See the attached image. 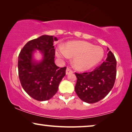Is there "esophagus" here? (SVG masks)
Instances as JSON below:
<instances>
[{"label": "esophagus", "mask_w": 132, "mask_h": 132, "mask_svg": "<svg viewBox=\"0 0 132 132\" xmlns=\"http://www.w3.org/2000/svg\"><path fill=\"white\" fill-rule=\"evenodd\" d=\"M72 73V70L70 69V68H67V69H66V75L69 74V73Z\"/></svg>", "instance_id": "obj_1"}]
</instances>
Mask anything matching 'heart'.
Returning <instances> with one entry per match:
<instances>
[{"label":"heart","instance_id":"obj_1","mask_svg":"<svg viewBox=\"0 0 132 132\" xmlns=\"http://www.w3.org/2000/svg\"><path fill=\"white\" fill-rule=\"evenodd\" d=\"M56 55L60 59L74 57V68L78 71H84L98 64L104 57V52L101 47L95 46L89 42L71 41L65 44L64 48L60 47L56 51Z\"/></svg>","mask_w":132,"mask_h":132}]
</instances>
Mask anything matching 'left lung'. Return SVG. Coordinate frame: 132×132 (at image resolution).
<instances>
[{
	"mask_svg": "<svg viewBox=\"0 0 132 132\" xmlns=\"http://www.w3.org/2000/svg\"><path fill=\"white\" fill-rule=\"evenodd\" d=\"M75 73L77 78L75 90L78 97L86 103H96L103 99L113 87L117 75L115 56L109 51L106 61L94 71Z\"/></svg>",
	"mask_w": 132,
	"mask_h": 132,
	"instance_id": "obj_1",
	"label": "left lung"
}]
</instances>
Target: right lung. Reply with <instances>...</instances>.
Here are the masks:
<instances>
[{
	"instance_id": "obj_1",
	"label": "right lung",
	"mask_w": 132,
	"mask_h": 132,
	"mask_svg": "<svg viewBox=\"0 0 132 132\" xmlns=\"http://www.w3.org/2000/svg\"><path fill=\"white\" fill-rule=\"evenodd\" d=\"M55 37L43 35L30 40L24 46L18 57L19 77L24 91L37 101L51 98L59 89L62 78L66 75V68L56 66L54 63ZM36 50L43 55L41 61L33 59Z\"/></svg>"
}]
</instances>
